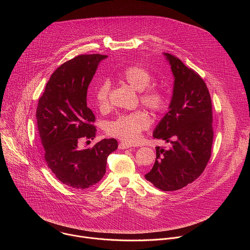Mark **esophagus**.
I'll return each mask as SVG.
<instances>
[{
  "label": "esophagus",
  "mask_w": 250,
  "mask_h": 250,
  "mask_svg": "<svg viewBox=\"0 0 250 250\" xmlns=\"http://www.w3.org/2000/svg\"><path fill=\"white\" fill-rule=\"evenodd\" d=\"M129 147H131V146L128 145V144H125V142H121V144L119 145L120 149H126V148H129Z\"/></svg>",
  "instance_id": "34e87169"
}]
</instances>
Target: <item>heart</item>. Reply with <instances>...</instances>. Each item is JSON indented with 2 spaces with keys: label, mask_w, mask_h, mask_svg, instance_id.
Returning a JSON list of instances; mask_svg holds the SVG:
<instances>
[{
  "label": "heart",
  "mask_w": 250,
  "mask_h": 250,
  "mask_svg": "<svg viewBox=\"0 0 250 250\" xmlns=\"http://www.w3.org/2000/svg\"><path fill=\"white\" fill-rule=\"evenodd\" d=\"M121 79L132 89L140 92V103L153 112H161L167 104L165 90L157 85H150L153 75L146 67L140 65H130L123 70ZM110 85L108 82H102L95 91V103L100 110L108 108ZM150 118L145 111H135L129 114L121 115L110 122L106 127L109 135L123 140L125 144H134L141 132L150 125Z\"/></svg>",
  "instance_id": "heart-1"
}]
</instances>
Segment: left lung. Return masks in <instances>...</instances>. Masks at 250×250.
<instances>
[{"instance_id":"1","label":"left lung","mask_w":250,"mask_h":250,"mask_svg":"<svg viewBox=\"0 0 250 250\" xmlns=\"http://www.w3.org/2000/svg\"><path fill=\"white\" fill-rule=\"evenodd\" d=\"M174 76L169 111L153 131L167 149L156 146V159L146 179L162 191L179 190L205 170L213 139L211 101L201 76L179 58L164 53Z\"/></svg>"}]
</instances>
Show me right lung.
<instances>
[{
	"instance_id": "right-lung-1",
	"label": "right lung",
	"mask_w": 250,
	"mask_h": 250,
	"mask_svg": "<svg viewBox=\"0 0 250 250\" xmlns=\"http://www.w3.org/2000/svg\"><path fill=\"white\" fill-rule=\"evenodd\" d=\"M106 55L85 54L63 63L52 73L40 98L37 120L44 159L57 179L73 189L97 184L105 173L108 156L118 148L115 138H104L80 148L83 138L94 139L95 116L87 106V90Z\"/></svg>"
}]
</instances>
